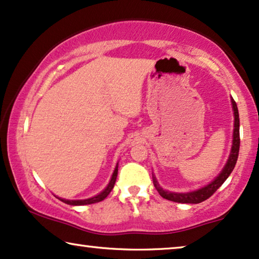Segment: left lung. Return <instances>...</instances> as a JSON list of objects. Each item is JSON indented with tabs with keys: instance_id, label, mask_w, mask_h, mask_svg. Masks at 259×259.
Here are the masks:
<instances>
[{
	"instance_id": "1",
	"label": "left lung",
	"mask_w": 259,
	"mask_h": 259,
	"mask_svg": "<svg viewBox=\"0 0 259 259\" xmlns=\"http://www.w3.org/2000/svg\"><path fill=\"white\" fill-rule=\"evenodd\" d=\"M231 102H232V108H234V114H235V129H234V141H232L231 154H230V157L228 159L227 165L224 166V169L222 170V172L214 178V181L211 182L210 184H207L206 187H204L194 192H187V194H175V192H169V191L163 190V189L158 185L156 178L152 176L155 188L157 189L158 194L161 195L163 198L167 199V201H172L177 203H190V204L201 203L209 197H211V196L217 191V189L220 188L225 181H227V178L229 176H230V174L232 172V170H234V167L236 165V162H237L238 154H239V144H240L238 108L234 98H231Z\"/></svg>"
}]
</instances>
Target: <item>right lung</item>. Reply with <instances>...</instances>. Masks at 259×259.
<instances>
[{
    "label": "right lung",
    "instance_id": "obj_1",
    "mask_svg": "<svg viewBox=\"0 0 259 259\" xmlns=\"http://www.w3.org/2000/svg\"><path fill=\"white\" fill-rule=\"evenodd\" d=\"M117 171H118V166L116 165L115 171H114V174H112V177H111V180H110V183L108 184V187L105 188L104 190L102 191L100 195L95 196V197H93V198L83 199V201H68V199H61V198L60 199H61L62 202H64L65 204H69V205H85V204H94V203L103 201V199L107 197L109 194H110V191L112 190V188H114L115 182H116V177H117Z\"/></svg>",
    "mask_w": 259,
    "mask_h": 259
}]
</instances>
